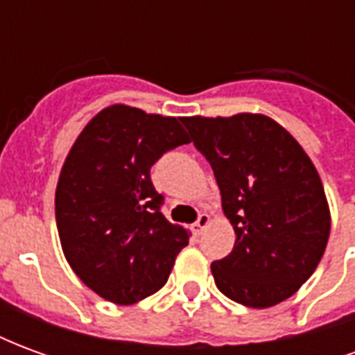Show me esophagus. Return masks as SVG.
Segmentation results:
<instances>
[{"label": "esophagus", "mask_w": 355, "mask_h": 355, "mask_svg": "<svg viewBox=\"0 0 355 355\" xmlns=\"http://www.w3.org/2000/svg\"><path fill=\"white\" fill-rule=\"evenodd\" d=\"M209 223H211V218H209L207 213H201V215L198 216V220H196V223H193V226H192L193 234H196V236H200L201 232L207 228Z\"/></svg>", "instance_id": "34e87169"}]
</instances>
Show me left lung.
<instances>
[{"instance_id":"obj_1","label":"left lung","mask_w":355,"mask_h":355,"mask_svg":"<svg viewBox=\"0 0 355 355\" xmlns=\"http://www.w3.org/2000/svg\"><path fill=\"white\" fill-rule=\"evenodd\" d=\"M215 173L236 243L211 264L218 291L249 308L275 306L313 274L331 216L310 157L274 119L259 114L180 117Z\"/></svg>"}]
</instances>
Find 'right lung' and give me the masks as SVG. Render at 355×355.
Returning <instances> with one entry per match:
<instances>
[{
  "instance_id": "obj_1",
  "label": "right lung",
  "mask_w": 355,
  "mask_h": 355,
  "mask_svg": "<svg viewBox=\"0 0 355 355\" xmlns=\"http://www.w3.org/2000/svg\"><path fill=\"white\" fill-rule=\"evenodd\" d=\"M180 117L110 106L91 119L66 157L55 196L66 261L116 304H135L167 283L190 234L162 213L150 169L188 144Z\"/></svg>"
}]
</instances>
